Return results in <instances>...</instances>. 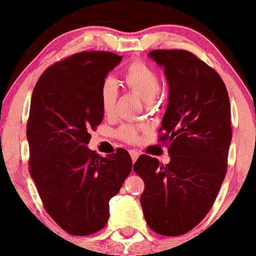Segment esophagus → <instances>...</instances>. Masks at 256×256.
<instances>
[{
    "instance_id": "34e87169",
    "label": "esophagus",
    "mask_w": 256,
    "mask_h": 256,
    "mask_svg": "<svg viewBox=\"0 0 256 256\" xmlns=\"http://www.w3.org/2000/svg\"><path fill=\"white\" fill-rule=\"evenodd\" d=\"M129 154H130V158L133 162H136L139 156V153L136 150H129Z\"/></svg>"
}]
</instances>
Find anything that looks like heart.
I'll return each mask as SVG.
<instances>
[{
    "instance_id": "heart-1",
    "label": "heart",
    "mask_w": 256,
    "mask_h": 256,
    "mask_svg": "<svg viewBox=\"0 0 256 256\" xmlns=\"http://www.w3.org/2000/svg\"><path fill=\"white\" fill-rule=\"evenodd\" d=\"M124 82L129 90L146 103H150L160 90L158 73L152 66L143 60H136L128 66L124 72ZM100 98L103 113L107 116L112 114L118 98L117 84L112 78H107L102 83ZM120 136L126 140L133 142L136 139V130L130 126H124L120 129Z\"/></svg>"
}]
</instances>
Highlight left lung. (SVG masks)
<instances>
[{"instance_id": "obj_1", "label": "left lung", "mask_w": 256, "mask_h": 256, "mask_svg": "<svg viewBox=\"0 0 256 256\" xmlns=\"http://www.w3.org/2000/svg\"><path fill=\"white\" fill-rule=\"evenodd\" d=\"M149 58L164 68L169 96L159 140L170 162L140 156L133 170L144 180L140 206L153 232L183 235L213 206L226 173L232 142L230 100L220 76L183 50H156Z\"/></svg>"}]
</instances>
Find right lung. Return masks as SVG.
Masks as SVG:
<instances>
[{
    "instance_id": "right-lung-1",
    "label": "right lung",
    "mask_w": 256,
    "mask_h": 256,
    "mask_svg": "<svg viewBox=\"0 0 256 256\" xmlns=\"http://www.w3.org/2000/svg\"><path fill=\"white\" fill-rule=\"evenodd\" d=\"M120 60L110 52L77 53L47 68L32 93L30 173L46 212L68 234L103 229L110 198L132 172L126 149L100 156L88 148L104 114L100 86Z\"/></svg>"
}]
</instances>
